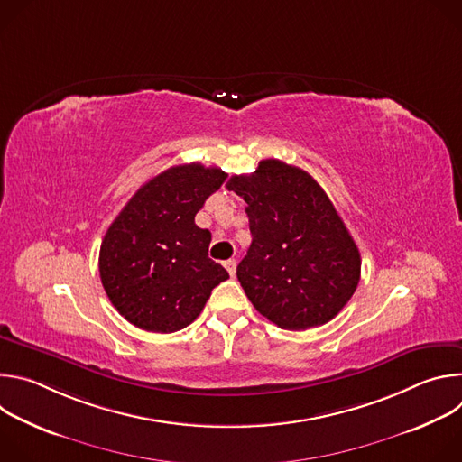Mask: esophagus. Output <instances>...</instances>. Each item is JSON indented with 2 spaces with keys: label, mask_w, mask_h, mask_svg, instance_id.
<instances>
[{
  "label": "esophagus",
  "mask_w": 462,
  "mask_h": 462,
  "mask_svg": "<svg viewBox=\"0 0 462 462\" xmlns=\"http://www.w3.org/2000/svg\"><path fill=\"white\" fill-rule=\"evenodd\" d=\"M223 265H225V269L228 271V274H230V276H234V274H236V259H226V261L223 263Z\"/></svg>",
  "instance_id": "obj_1"
}]
</instances>
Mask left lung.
<instances>
[{
  "label": "left lung",
  "mask_w": 462,
  "mask_h": 462,
  "mask_svg": "<svg viewBox=\"0 0 462 462\" xmlns=\"http://www.w3.org/2000/svg\"><path fill=\"white\" fill-rule=\"evenodd\" d=\"M226 188L248 205L252 243L237 280L255 310L289 331L333 319L358 287L362 259L323 188L278 159Z\"/></svg>",
  "instance_id": "8db88e82"
}]
</instances>
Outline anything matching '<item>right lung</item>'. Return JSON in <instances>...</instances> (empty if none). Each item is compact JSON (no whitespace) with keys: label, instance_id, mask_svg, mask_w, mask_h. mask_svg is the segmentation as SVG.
<instances>
[{"label":"right lung","instance_id":"add662e5","mask_svg":"<svg viewBox=\"0 0 462 462\" xmlns=\"http://www.w3.org/2000/svg\"><path fill=\"white\" fill-rule=\"evenodd\" d=\"M225 171L171 166L131 197L107 228L98 269L115 309L139 328L175 333L201 314L228 273L208 257L212 234L195 225Z\"/></svg>","mask_w":462,"mask_h":462}]
</instances>
